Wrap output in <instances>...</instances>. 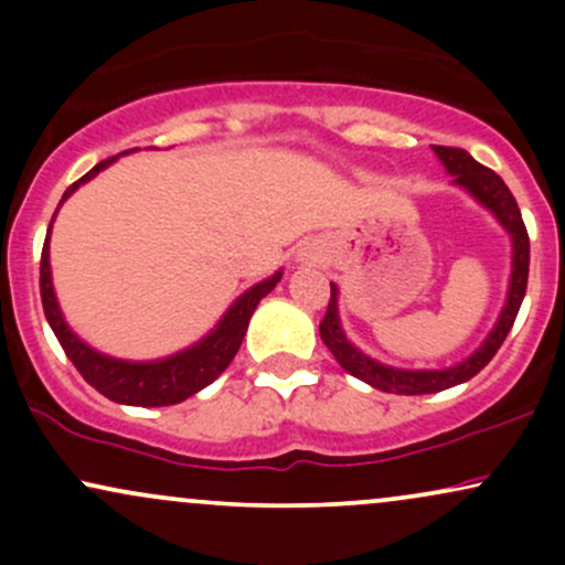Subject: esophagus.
Listing matches in <instances>:
<instances>
[{"instance_id":"obj_1","label":"esophagus","mask_w":565,"mask_h":565,"mask_svg":"<svg viewBox=\"0 0 565 565\" xmlns=\"http://www.w3.org/2000/svg\"><path fill=\"white\" fill-rule=\"evenodd\" d=\"M319 252H316V249H305V252H300V260H310V263H316V260H319Z\"/></svg>"}]
</instances>
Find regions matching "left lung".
<instances>
[{"instance_id": "8db88e82", "label": "left lung", "mask_w": 565, "mask_h": 565, "mask_svg": "<svg viewBox=\"0 0 565 565\" xmlns=\"http://www.w3.org/2000/svg\"><path fill=\"white\" fill-rule=\"evenodd\" d=\"M433 153L440 159L444 170L451 174V185L462 188L468 196H472L483 210H489L491 215L504 231H508L510 244H512V257H510V281H508V297H504L502 310H499V319L494 323L486 340L478 345L468 359H462L459 364L444 366V369H398L387 366L382 361L366 355L364 350L355 348L348 340L345 329L340 321V287L332 284V300H329L327 316H323L319 332L323 345L332 350L337 364L345 369L348 374L359 377L366 385L377 387V391L395 393V395H425V393H438L446 387L462 385L476 377L481 369L494 359L499 345L504 342V337L510 334L512 321H515L518 310H521L523 297H526V281H529V233L523 225L521 210H518L515 196L510 193V188L504 185V180L497 172H491L489 167L478 164L462 148H446V146H433Z\"/></svg>"}]
</instances>
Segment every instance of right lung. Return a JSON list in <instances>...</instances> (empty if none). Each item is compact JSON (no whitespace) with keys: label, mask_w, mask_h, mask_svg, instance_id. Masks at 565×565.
Instances as JSON below:
<instances>
[{"label":"right lung","mask_w":565,"mask_h":565,"mask_svg":"<svg viewBox=\"0 0 565 565\" xmlns=\"http://www.w3.org/2000/svg\"><path fill=\"white\" fill-rule=\"evenodd\" d=\"M121 157H125V153H121ZM116 159L119 157L100 161V164H95L84 178L76 180V183L63 193L57 210H61L63 201H66L76 188L89 183L97 172L111 167ZM50 231H53V223H50ZM50 231L47 238H44L42 268H39V289H42L44 316H47V323L53 327L57 342L66 350L71 364L79 369L82 377L87 380L97 393H103L106 398L125 406H172L191 398L193 393L204 391L206 385H212V382L228 369L233 355L242 348V340L255 308L260 305L265 295H270V291L276 289V284L281 281L284 276V270H276L274 276H268L265 281H257L255 287L246 289L244 295H238L236 302L225 310L223 319L215 323V329H210L199 342L167 355V359H114V355H106L100 353V350H95L93 345H87V342L68 327V321L63 319V310L61 305H57L53 287V270H50Z\"/></svg>","instance_id":"1"}]
</instances>
